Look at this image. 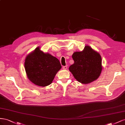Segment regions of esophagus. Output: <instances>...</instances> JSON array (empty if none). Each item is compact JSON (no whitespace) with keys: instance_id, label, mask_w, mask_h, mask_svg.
<instances>
[{"instance_id":"34e87169","label":"esophagus","mask_w":125,"mask_h":125,"mask_svg":"<svg viewBox=\"0 0 125 125\" xmlns=\"http://www.w3.org/2000/svg\"><path fill=\"white\" fill-rule=\"evenodd\" d=\"M67 69V66L66 65V66H63V69L64 70H66Z\"/></svg>"}]
</instances>
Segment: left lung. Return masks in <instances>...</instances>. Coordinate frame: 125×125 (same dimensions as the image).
Wrapping results in <instances>:
<instances>
[{
  "instance_id": "8db88e82",
  "label": "left lung",
  "mask_w": 125,
  "mask_h": 125,
  "mask_svg": "<svg viewBox=\"0 0 125 125\" xmlns=\"http://www.w3.org/2000/svg\"><path fill=\"white\" fill-rule=\"evenodd\" d=\"M72 58L74 63L69 67V70L79 82L90 83L100 75L102 70L101 56L90 46H85L82 51L74 52Z\"/></svg>"
}]
</instances>
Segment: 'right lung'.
Here are the masks:
<instances>
[{"label": "right lung", "instance_id": "right-lung-1", "mask_svg": "<svg viewBox=\"0 0 125 125\" xmlns=\"http://www.w3.org/2000/svg\"><path fill=\"white\" fill-rule=\"evenodd\" d=\"M59 60L38 47L28 54L24 68L29 80L35 85L44 87L51 84L57 72L61 69Z\"/></svg>", "mask_w": 125, "mask_h": 125}]
</instances>
